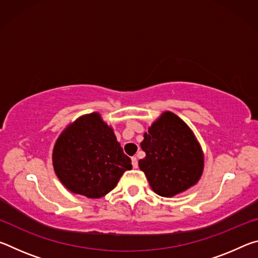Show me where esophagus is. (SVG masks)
<instances>
[{
  "label": "esophagus",
  "instance_id": "34e87169",
  "mask_svg": "<svg viewBox=\"0 0 258 258\" xmlns=\"http://www.w3.org/2000/svg\"><path fill=\"white\" fill-rule=\"evenodd\" d=\"M132 165H133L134 168H138L139 163H138V158H137V157H132Z\"/></svg>",
  "mask_w": 258,
  "mask_h": 258
}]
</instances>
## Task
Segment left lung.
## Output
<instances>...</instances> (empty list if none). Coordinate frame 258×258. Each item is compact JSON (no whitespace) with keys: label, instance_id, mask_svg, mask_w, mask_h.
I'll return each instance as SVG.
<instances>
[{"label":"left lung","instance_id":"1","mask_svg":"<svg viewBox=\"0 0 258 258\" xmlns=\"http://www.w3.org/2000/svg\"><path fill=\"white\" fill-rule=\"evenodd\" d=\"M146 157L139 160L151 189L161 197H173L198 182L204 155L197 139L175 113L166 111L145 133Z\"/></svg>","mask_w":258,"mask_h":258}]
</instances>
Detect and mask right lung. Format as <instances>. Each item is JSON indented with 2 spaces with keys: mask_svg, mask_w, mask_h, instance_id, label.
<instances>
[{
  "mask_svg": "<svg viewBox=\"0 0 258 258\" xmlns=\"http://www.w3.org/2000/svg\"><path fill=\"white\" fill-rule=\"evenodd\" d=\"M53 167L74 194L100 198L117 185L132 161L99 113L83 116L63 131L53 149Z\"/></svg>",
  "mask_w": 258,
  "mask_h": 258,
  "instance_id": "obj_1",
  "label": "right lung"
}]
</instances>
